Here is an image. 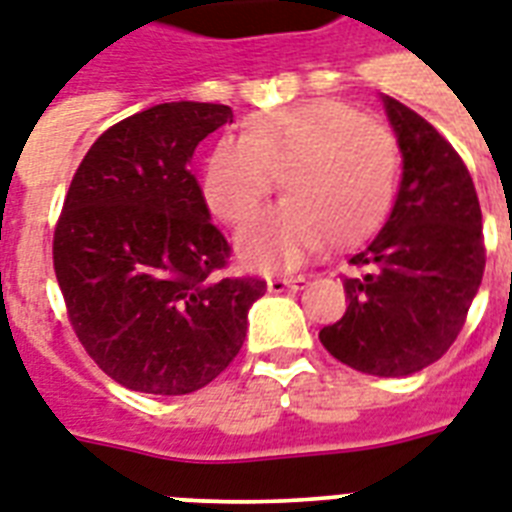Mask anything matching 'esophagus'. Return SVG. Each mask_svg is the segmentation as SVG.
Here are the masks:
<instances>
[{
  "instance_id": "obj_1",
  "label": "esophagus",
  "mask_w": 512,
  "mask_h": 512,
  "mask_svg": "<svg viewBox=\"0 0 512 512\" xmlns=\"http://www.w3.org/2000/svg\"><path fill=\"white\" fill-rule=\"evenodd\" d=\"M310 276H289V278H268V292L281 294V292H299L305 289Z\"/></svg>"
}]
</instances>
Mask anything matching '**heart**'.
Segmentation results:
<instances>
[{"label":"heart","instance_id":"obj_1","mask_svg":"<svg viewBox=\"0 0 512 512\" xmlns=\"http://www.w3.org/2000/svg\"><path fill=\"white\" fill-rule=\"evenodd\" d=\"M281 186L286 199L239 236L257 268L297 265L323 242L350 249L384 223L397 186L392 134L342 102L255 115L207 157L202 191L228 226H244Z\"/></svg>","mask_w":512,"mask_h":512}]
</instances>
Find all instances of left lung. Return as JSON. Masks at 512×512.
<instances>
[{
    "label": "left lung",
    "mask_w": 512,
    "mask_h": 512,
    "mask_svg": "<svg viewBox=\"0 0 512 512\" xmlns=\"http://www.w3.org/2000/svg\"><path fill=\"white\" fill-rule=\"evenodd\" d=\"M402 152V181L384 228L350 257L347 313L321 328L336 360L400 378L436 363L458 339L484 276L481 207L471 173L429 120L381 94Z\"/></svg>",
    "instance_id": "left-lung-1"
}]
</instances>
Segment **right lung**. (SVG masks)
<instances>
[{"label":"right lung","mask_w":512,"mask_h":512,"mask_svg":"<svg viewBox=\"0 0 512 512\" xmlns=\"http://www.w3.org/2000/svg\"><path fill=\"white\" fill-rule=\"evenodd\" d=\"M234 123L226 105L165 102L120 120L78 165L54 231V273L91 360L131 392H197L247 336L260 278H218L228 242L210 223L194 149Z\"/></svg>","instance_id":"add662e5"}]
</instances>
